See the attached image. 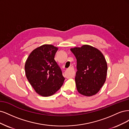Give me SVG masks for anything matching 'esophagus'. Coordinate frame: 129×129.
Listing matches in <instances>:
<instances>
[{
    "mask_svg": "<svg viewBox=\"0 0 129 129\" xmlns=\"http://www.w3.org/2000/svg\"><path fill=\"white\" fill-rule=\"evenodd\" d=\"M69 70H70L71 71V74H70V76L72 78H73V77H74V74H75V72H74V68H73V65H70V68H69V69H68Z\"/></svg>",
    "mask_w": 129,
    "mask_h": 129,
    "instance_id": "esophagus-1",
    "label": "esophagus"
}]
</instances>
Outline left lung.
Returning a JSON list of instances; mask_svg holds the SVG:
<instances>
[{"instance_id": "left-lung-1", "label": "left lung", "mask_w": 129, "mask_h": 129, "mask_svg": "<svg viewBox=\"0 0 129 129\" xmlns=\"http://www.w3.org/2000/svg\"><path fill=\"white\" fill-rule=\"evenodd\" d=\"M70 50L77 59L75 81L78 92L86 96H93L99 92L106 80L105 58L99 50L89 45Z\"/></svg>"}]
</instances>
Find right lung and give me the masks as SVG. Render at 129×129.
<instances>
[{
  "label": "right lung",
  "instance_id": "obj_1",
  "mask_svg": "<svg viewBox=\"0 0 129 129\" xmlns=\"http://www.w3.org/2000/svg\"><path fill=\"white\" fill-rule=\"evenodd\" d=\"M57 47L44 44L34 49L26 60L24 69L28 81L42 96L55 94L63 85L65 78L54 59Z\"/></svg>",
  "mask_w": 129,
  "mask_h": 129
}]
</instances>
